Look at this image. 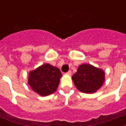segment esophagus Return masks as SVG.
I'll return each instance as SVG.
<instances>
[{
    "instance_id": "34e87169",
    "label": "esophagus",
    "mask_w": 126,
    "mask_h": 126,
    "mask_svg": "<svg viewBox=\"0 0 126 126\" xmlns=\"http://www.w3.org/2000/svg\"><path fill=\"white\" fill-rule=\"evenodd\" d=\"M66 74H67V75H72V71H69L67 73H66Z\"/></svg>"
}]
</instances>
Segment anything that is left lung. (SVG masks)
<instances>
[{
    "label": "left lung",
    "mask_w": 126,
    "mask_h": 126,
    "mask_svg": "<svg viewBox=\"0 0 126 126\" xmlns=\"http://www.w3.org/2000/svg\"><path fill=\"white\" fill-rule=\"evenodd\" d=\"M77 89L86 94H92L99 90L105 80V73L88 64H83L72 77Z\"/></svg>",
    "instance_id": "8db88e82"
}]
</instances>
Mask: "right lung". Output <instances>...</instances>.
<instances>
[{
  "instance_id": "1",
  "label": "right lung",
  "mask_w": 126,
  "mask_h": 126,
  "mask_svg": "<svg viewBox=\"0 0 126 126\" xmlns=\"http://www.w3.org/2000/svg\"><path fill=\"white\" fill-rule=\"evenodd\" d=\"M61 77L58 68L49 64H44L30 72L28 82L36 93L41 96H47L56 90Z\"/></svg>"
}]
</instances>
